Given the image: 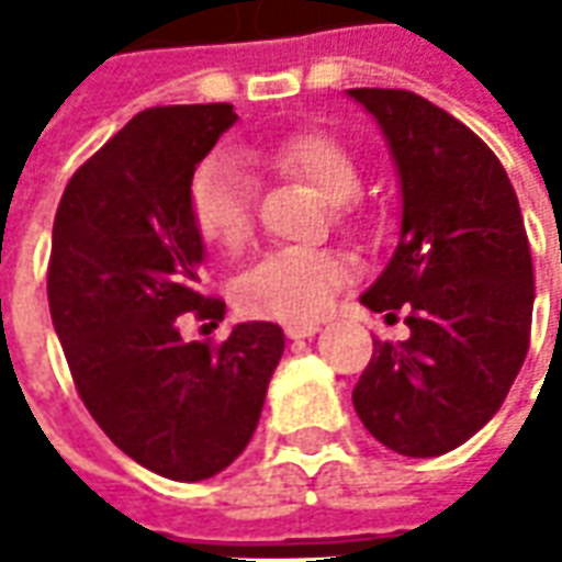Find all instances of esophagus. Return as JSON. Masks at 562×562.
<instances>
[{
    "label": "esophagus",
    "instance_id": "esophagus-1",
    "mask_svg": "<svg viewBox=\"0 0 562 562\" xmlns=\"http://www.w3.org/2000/svg\"><path fill=\"white\" fill-rule=\"evenodd\" d=\"M313 334H318V322H289L285 325L289 340H304V337H313Z\"/></svg>",
    "mask_w": 562,
    "mask_h": 562
}]
</instances>
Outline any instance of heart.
Instances as JSON below:
<instances>
[{"mask_svg":"<svg viewBox=\"0 0 562 562\" xmlns=\"http://www.w3.org/2000/svg\"><path fill=\"white\" fill-rule=\"evenodd\" d=\"M249 156L282 177L313 183L334 204L340 222L358 220L361 165L352 147L330 132L304 128L258 140ZM189 216L198 237L222 256H240L252 240V180L240 161L213 156L201 161L189 183ZM349 280V265L328 249L289 246L256 261L234 285V304L249 318L304 322L325 313Z\"/></svg>","mask_w":562,"mask_h":562,"instance_id":"heart-1","label":"heart"}]
</instances>
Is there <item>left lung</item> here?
<instances>
[{"instance_id":"left-lung-1","label":"left lung","mask_w":562,"mask_h":562,"mask_svg":"<svg viewBox=\"0 0 562 562\" xmlns=\"http://www.w3.org/2000/svg\"><path fill=\"white\" fill-rule=\"evenodd\" d=\"M349 95L379 120L403 189L401 244L361 304L409 325V340H373L355 413L391 451L436 458L494 418L527 358L530 240L506 168L470 126L409 90Z\"/></svg>"}]
</instances>
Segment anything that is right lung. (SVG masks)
<instances>
[{
    "label": "right lung",
    "instance_id": "right-lung-1",
    "mask_svg": "<svg viewBox=\"0 0 562 562\" xmlns=\"http://www.w3.org/2000/svg\"><path fill=\"white\" fill-rule=\"evenodd\" d=\"M234 120L225 102L140 111L71 173L54 220L47 301L80 401L120 451L173 482L210 479L249 446L285 346L273 322L222 342L180 337L183 313L225 316L201 292L189 183Z\"/></svg>",
    "mask_w": 562,
    "mask_h": 562
}]
</instances>
